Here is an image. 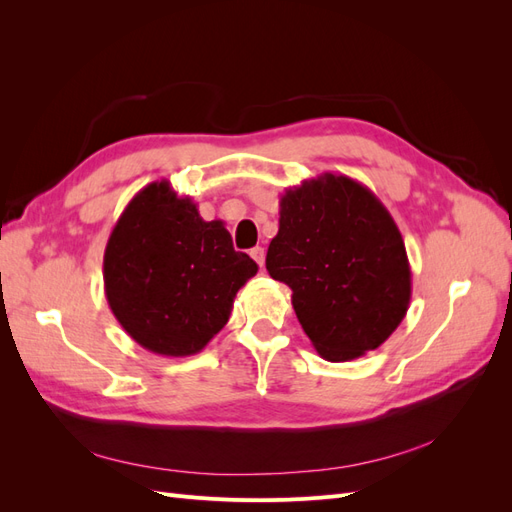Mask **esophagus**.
I'll return each instance as SVG.
<instances>
[{
	"label": "esophagus",
	"mask_w": 512,
	"mask_h": 512,
	"mask_svg": "<svg viewBox=\"0 0 512 512\" xmlns=\"http://www.w3.org/2000/svg\"><path fill=\"white\" fill-rule=\"evenodd\" d=\"M250 256L258 262L260 267L265 265V250H262V247H254V250H250Z\"/></svg>",
	"instance_id": "obj_1"
}]
</instances>
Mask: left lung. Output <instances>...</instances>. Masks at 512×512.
Wrapping results in <instances>:
<instances>
[{
	"instance_id": "obj_1",
	"label": "left lung",
	"mask_w": 512,
	"mask_h": 512,
	"mask_svg": "<svg viewBox=\"0 0 512 512\" xmlns=\"http://www.w3.org/2000/svg\"><path fill=\"white\" fill-rule=\"evenodd\" d=\"M267 271L322 359L342 363L382 346L404 320L412 273L391 213L363 183L324 173L288 188Z\"/></svg>"
}]
</instances>
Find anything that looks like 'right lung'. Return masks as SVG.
<instances>
[{
  "instance_id": "right-lung-1",
  "label": "right lung",
  "mask_w": 512,
  "mask_h": 512,
  "mask_svg": "<svg viewBox=\"0 0 512 512\" xmlns=\"http://www.w3.org/2000/svg\"><path fill=\"white\" fill-rule=\"evenodd\" d=\"M256 262L232 247L222 220L153 181L123 209L104 250V292L136 344L162 356L203 350L230 318Z\"/></svg>"
}]
</instances>
